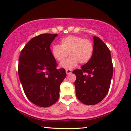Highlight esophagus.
Returning a JSON list of instances; mask_svg holds the SVG:
<instances>
[{
    "label": "esophagus",
    "mask_w": 131,
    "mask_h": 131,
    "mask_svg": "<svg viewBox=\"0 0 131 131\" xmlns=\"http://www.w3.org/2000/svg\"><path fill=\"white\" fill-rule=\"evenodd\" d=\"M66 72H67L68 75H69V74H71V70L69 69H66Z\"/></svg>",
    "instance_id": "esophagus-1"
}]
</instances>
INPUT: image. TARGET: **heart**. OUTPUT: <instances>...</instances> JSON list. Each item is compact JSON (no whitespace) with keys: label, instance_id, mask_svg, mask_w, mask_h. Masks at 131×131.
Wrapping results in <instances>:
<instances>
[{"label":"heart","instance_id":"b5f03b06","mask_svg":"<svg viewBox=\"0 0 131 131\" xmlns=\"http://www.w3.org/2000/svg\"><path fill=\"white\" fill-rule=\"evenodd\" d=\"M60 46L54 45L51 52L56 61L63 62L68 54L70 57L61 66L64 68H72L78 64L89 62L93 54L94 46L90 40L77 36H69L61 40Z\"/></svg>","mask_w":131,"mask_h":131}]
</instances>
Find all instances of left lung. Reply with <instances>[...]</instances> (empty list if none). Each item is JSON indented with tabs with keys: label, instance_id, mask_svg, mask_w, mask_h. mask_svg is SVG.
I'll return each instance as SVG.
<instances>
[{
	"label": "left lung",
	"instance_id": "obj_1",
	"mask_svg": "<svg viewBox=\"0 0 131 131\" xmlns=\"http://www.w3.org/2000/svg\"><path fill=\"white\" fill-rule=\"evenodd\" d=\"M72 73L76 75V96L83 103L95 105L106 97L110 88L113 64L110 49L100 38L94 37L91 60Z\"/></svg>",
	"mask_w": 131,
	"mask_h": 131
}]
</instances>
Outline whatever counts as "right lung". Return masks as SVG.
Returning <instances> with one entry per match:
<instances>
[{
  "label": "right lung",
  "mask_w": 131,
  "mask_h": 131,
  "mask_svg": "<svg viewBox=\"0 0 131 131\" xmlns=\"http://www.w3.org/2000/svg\"><path fill=\"white\" fill-rule=\"evenodd\" d=\"M57 34L33 37L21 50L18 73L23 89L29 100L40 107L54 105L59 97L60 86L67 76L64 68L57 69L50 45Z\"/></svg>",
  "instance_id": "1"
}]
</instances>
